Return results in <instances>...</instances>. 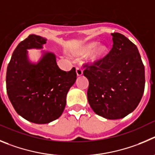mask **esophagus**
<instances>
[{"mask_svg":"<svg viewBox=\"0 0 155 155\" xmlns=\"http://www.w3.org/2000/svg\"><path fill=\"white\" fill-rule=\"evenodd\" d=\"M76 74H77L78 76H82V75L83 74V69H81V68L76 67Z\"/></svg>","mask_w":155,"mask_h":155,"instance_id":"34e87169","label":"esophagus"}]
</instances>
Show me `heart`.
<instances>
[{
  "label": "heart",
  "mask_w": 155,
  "mask_h": 155,
  "mask_svg": "<svg viewBox=\"0 0 155 155\" xmlns=\"http://www.w3.org/2000/svg\"><path fill=\"white\" fill-rule=\"evenodd\" d=\"M73 54L79 57H85L90 55V62L97 64L102 62L107 57L108 48L105 45H99V41H90L76 48L73 51Z\"/></svg>",
  "instance_id": "heart-1"
}]
</instances>
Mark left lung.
<instances>
[{
  "instance_id": "1",
  "label": "left lung",
  "mask_w": 155,
  "mask_h": 155,
  "mask_svg": "<svg viewBox=\"0 0 155 155\" xmlns=\"http://www.w3.org/2000/svg\"><path fill=\"white\" fill-rule=\"evenodd\" d=\"M113 48L102 62L86 65L88 102L97 114L109 120L124 117L138 106L144 91V66L137 46L112 33Z\"/></svg>"
}]
</instances>
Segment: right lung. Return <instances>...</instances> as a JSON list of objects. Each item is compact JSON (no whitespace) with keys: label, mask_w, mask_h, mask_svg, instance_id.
<instances>
[{"label":"right lung","mask_w":155,"mask_h":155,"mask_svg":"<svg viewBox=\"0 0 155 155\" xmlns=\"http://www.w3.org/2000/svg\"><path fill=\"white\" fill-rule=\"evenodd\" d=\"M45 38L30 35L14 51L8 65V98L21 117L43 124L58 119L66 104V95L76 80V69L61 70L55 55L42 51L38 62L29 60L28 49H41Z\"/></svg>","instance_id":"1"}]
</instances>
